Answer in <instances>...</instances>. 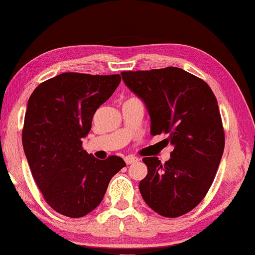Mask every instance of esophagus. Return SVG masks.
<instances>
[{"label":"esophagus","instance_id":"obj_1","mask_svg":"<svg viewBox=\"0 0 255 255\" xmlns=\"http://www.w3.org/2000/svg\"><path fill=\"white\" fill-rule=\"evenodd\" d=\"M125 161H126V163H127V164H134V163H136V162L139 161V158L134 157V156H127V157L125 158Z\"/></svg>","mask_w":255,"mask_h":255}]
</instances>
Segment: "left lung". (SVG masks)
I'll list each match as a JSON object with an SVG mask.
<instances>
[{"label": "left lung", "instance_id": "8db88e82", "mask_svg": "<svg viewBox=\"0 0 255 255\" xmlns=\"http://www.w3.org/2000/svg\"><path fill=\"white\" fill-rule=\"evenodd\" d=\"M121 75L146 106L150 133L168 134L174 147L164 163L142 158L147 174L140 194L156 213L180 217L203 200L222 159L225 138L217 98L205 81L173 66Z\"/></svg>", "mask_w": 255, "mask_h": 255}]
</instances>
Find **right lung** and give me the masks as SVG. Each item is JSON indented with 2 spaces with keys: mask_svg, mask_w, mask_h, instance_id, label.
<instances>
[{
  "mask_svg": "<svg viewBox=\"0 0 255 255\" xmlns=\"http://www.w3.org/2000/svg\"><path fill=\"white\" fill-rule=\"evenodd\" d=\"M121 82L120 75L64 72L29 98L23 147L44 200L58 213L81 218L102 202L111 178L126 166L119 156L98 159L82 149L92 120Z\"/></svg>",
  "mask_w": 255,
  "mask_h": 255,
  "instance_id": "add662e5",
  "label": "right lung"
}]
</instances>
